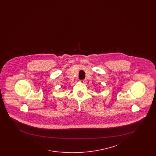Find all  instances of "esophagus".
<instances>
[{
    "label": "esophagus",
    "instance_id": "1",
    "mask_svg": "<svg viewBox=\"0 0 156 156\" xmlns=\"http://www.w3.org/2000/svg\"><path fill=\"white\" fill-rule=\"evenodd\" d=\"M81 82L82 83H85L87 82V81L85 80H83L81 81Z\"/></svg>",
    "mask_w": 156,
    "mask_h": 156
}]
</instances>
